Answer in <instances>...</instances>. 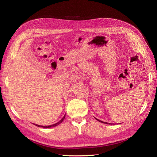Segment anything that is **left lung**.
I'll return each instance as SVG.
<instances>
[{
	"label": "left lung",
	"instance_id": "1",
	"mask_svg": "<svg viewBox=\"0 0 157 157\" xmlns=\"http://www.w3.org/2000/svg\"><path fill=\"white\" fill-rule=\"evenodd\" d=\"M96 118V119L97 120V121H98L99 122H103V123H104V124H110V123H108V122H103V121H100V120H98V119H97L96 118Z\"/></svg>",
	"mask_w": 157,
	"mask_h": 157
}]
</instances>
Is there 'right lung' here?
<instances>
[{"label":"right lung","instance_id":"add662e5","mask_svg":"<svg viewBox=\"0 0 157 157\" xmlns=\"http://www.w3.org/2000/svg\"><path fill=\"white\" fill-rule=\"evenodd\" d=\"M65 115H64V117L61 118V119L58 122H57V123H56V124H52V125H50V126H40V125H37V124H35L36 126H37L38 127H42V128H52V127H54V126H58V125H59L60 123H61L63 121V120H64V118H65Z\"/></svg>","mask_w":157,"mask_h":157}]
</instances>
